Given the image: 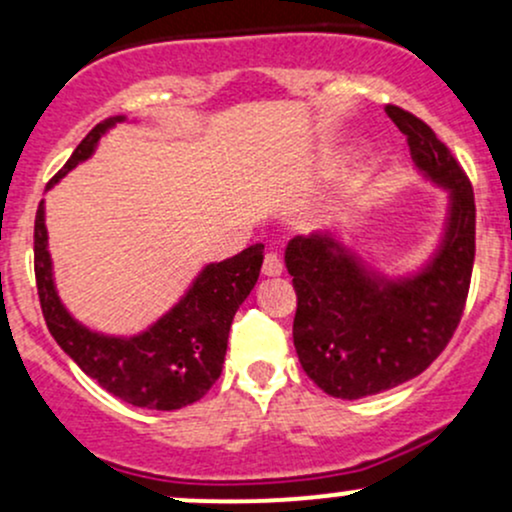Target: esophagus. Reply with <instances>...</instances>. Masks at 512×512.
I'll return each instance as SVG.
<instances>
[{
  "label": "esophagus",
  "instance_id": "1",
  "mask_svg": "<svg viewBox=\"0 0 512 512\" xmlns=\"http://www.w3.org/2000/svg\"><path fill=\"white\" fill-rule=\"evenodd\" d=\"M284 272V262L277 252H267L265 262H262V274L265 277H279Z\"/></svg>",
  "mask_w": 512,
  "mask_h": 512
}]
</instances>
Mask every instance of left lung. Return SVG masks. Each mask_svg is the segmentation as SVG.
I'll return each instance as SVG.
<instances>
[{
  "instance_id": "left-lung-1",
  "label": "left lung",
  "mask_w": 512,
  "mask_h": 512,
  "mask_svg": "<svg viewBox=\"0 0 512 512\" xmlns=\"http://www.w3.org/2000/svg\"><path fill=\"white\" fill-rule=\"evenodd\" d=\"M386 114L408 138L415 170L447 192L442 235L415 272L389 277L330 233L296 235L284 262L294 277V347L328 396L357 401L430 367L462 318L476 252L474 189L428 123Z\"/></svg>"
}]
</instances>
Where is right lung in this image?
I'll use <instances>...</instances> for the list:
<instances>
[{
	"label": "right lung",
	"mask_w": 512,
	"mask_h": 512,
	"mask_svg": "<svg viewBox=\"0 0 512 512\" xmlns=\"http://www.w3.org/2000/svg\"><path fill=\"white\" fill-rule=\"evenodd\" d=\"M126 116H111L87 133L48 182L53 189L67 172L94 155L101 136ZM46 201L36 211L33 257L43 318L50 335L75 359L84 374L131 406L148 411H177L196 403L216 384L226 362L228 333L235 311L255 289L265 245L255 243L238 255L209 262L167 313L138 335H106L87 328L65 308L53 277L48 250Z\"/></svg>",
	"instance_id": "1"
}]
</instances>
